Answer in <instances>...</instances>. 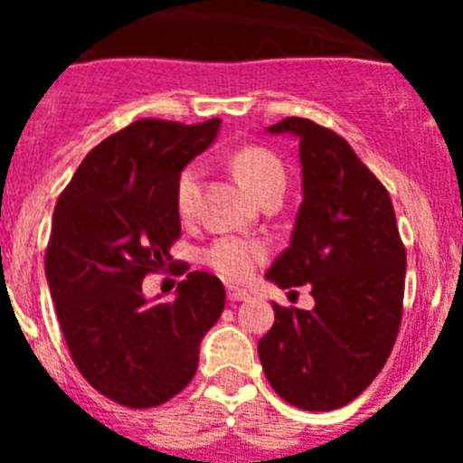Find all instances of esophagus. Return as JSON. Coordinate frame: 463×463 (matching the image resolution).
I'll return each instance as SVG.
<instances>
[{
    "instance_id": "esophagus-1",
    "label": "esophagus",
    "mask_w": 463,
    "mask_h": 463,
    "mask_svg": "<svg viewBox=\"0 0 463 463\" xmlns=\"http://www.w3.org/2000/svg\"><path fill=\"white\" fill-rule=\"evenodd\" d=\"M227 298H229V301H232V304H236V301H248V298H250V294L245 292V289L229 288L227 289Z\"/></svg>"
}]
</instances>
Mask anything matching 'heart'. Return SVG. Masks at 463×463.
<instances>
[{
    "instance_id": "heart-1",
    "label": "heart",
    "mask_w": 463,
    "mask_h": 463,
    "mask_svg": "<svg viewBox=\"0 0 463 463\" xmlns=\"http://www.w3.org/2000/svg\"><path fill=\"white\" fill-rule=\"evenodd\" d=\"M232 171H234L236 181L261 202L264 196L273 192H285V169H282L280 159L267 148H257V146H245L239 148L232 159ZM199 181H202V169L196 165H190L183 169L181 178L175 183V208L183 218L192 215L196 202V192H199ZM208 267H213L220 276L229 280H243L255 271L257 261L264 260V248L250 241L236 239V236H222L203 252Z\"/></svg>"
}]
</instances>
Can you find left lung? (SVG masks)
Returning <instances> with one entry per match:
<instances>
[{
    "label": "left lung",
    "mask_w": 463,
    "mask_h": 463,
    "mask_svg": "<svg viewBox=\"0 0 463 463\" xmlns=\"http://www.w3.org/2000/svg\"><path fill=\"white\" fill-rule=\"evenodd\" d=\"M269 134L298 141L301 194L292 239L267 280L310 285L313 310L273 304L260 338L261 369L278 396L301 411H336L357 399L392 353L401 325L406 248L392 199L345 138L306 118Z\"/></svg>",
    "instance_id": "left-lung-1"
}]
</instances>
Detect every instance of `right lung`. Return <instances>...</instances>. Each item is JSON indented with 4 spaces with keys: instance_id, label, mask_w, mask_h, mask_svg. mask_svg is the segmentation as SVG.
I'll list each match as a JSON object with an SVG mask.
<instances>
[{
    "instance_id": "1",
    "label": "right lung",
    "mask_w": 463,
    "mask_h": 463,
    "mask_svg": "<svg viewBox=\"0 0 463 463\" xmlns=\"http://www.w3.org/2000/svg\"><path fill=\"white\" fill-rule=\"evenodd\" d=\"M220 122H132L90 150L52 213L46 280L64 341L94 390L127 408L185 390L222 315L224 288L211 273H187L169 304L141 288L181 236V171L215 141Z\"/></svg>"
}]
</instances>
